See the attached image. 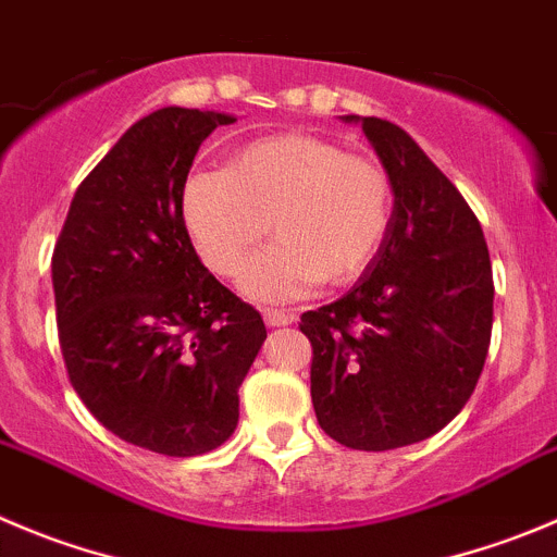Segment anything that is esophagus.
Here are the masks:
<instances>
[{
	"label": "esophagus",
	"instance_id": "esophagus-1",
	"mask_svg": "<svg viewBox=\"0 0 557 557\" xmlns=\"http://www.w3.org/2000/svg\"><path fill=\"white\" fill-rule=\"evenodd\" d=\"M264 322L270 327H282V325H293L295 314L287 309H264Z\"/></svg>",
	"mask_w": 557,
	"mask_h": 557
}]
</instances>
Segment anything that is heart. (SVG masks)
Instances as JSON below:
<instances>
[{
  "label": "heart",
  "instance_id": "b5f03b06",
  "mask_svg": "<svg viewBox=\"0 0 557 557\" xmlns=\"http://www.w3.org/2000/svg\"><path fill=\"white\" fill-rule=\"evenodd\" d=\"M394 205L383 161L309 134L251 141L226 169L190 174L180 196L196 251L226 278L273 230L278 240L243 275L246 293L259 300L358 278L388 237Z\"/></svg>",
  "mask_w": 557,
  "mask_h": 557
}]
</instances>
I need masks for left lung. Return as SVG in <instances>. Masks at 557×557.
I'll use <instances>...</instances> for the list:
<instances>
[{"label":"left lung","mask_w":557,"mask_h":557,"mask_svg":"<svg viewBox=\"0 0 557 557\" xmlns=\"http://www.w3.org/2000/svg\"><path fill=\"white\" fill-rule=\"evenodd\" d=\"M391 172L394 221L344 298L306 311L311 401L327 437L391 451L441 432L473 394L492 336V262L479 219L426 152L380 116H344Z\"/></svg>","instance_id":"obj_1"}]
</instances>
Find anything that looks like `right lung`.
Returning <instances> with one entry per match:
<instances>
[{"label":"right lung","mask_w":557,"mask_h":557,"mask_svg":"<svg viewBox=\"0 0 557 557\" xmlns=\"http://www.w3.org/2000/svg\"><path fill=\"white\" fill-rule=\"evenodd\" d=\"M232 123L166 106L131 125L82 180L51 257L71 385L109 432L166 457L230 441L268 336L205 268L180 213L196 152Z\"/></svg>","instance_id":"1"}]
</instances>
